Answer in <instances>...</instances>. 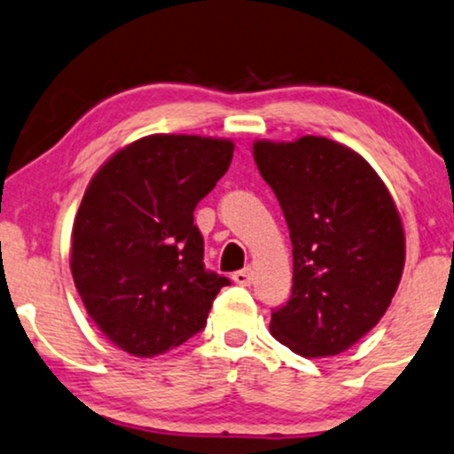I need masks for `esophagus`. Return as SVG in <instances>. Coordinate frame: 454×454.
I'll list each match as a JSON object with an SVG mask.
<instances>
[{"instance_id": "1", "label": "esophagus", "mask_w": 454, "mask_h": 454, "mask_svg": "<svg viewBox=\"0 0 454 454\" xmlns=\"http://www.w3.org/2000/svg\"><path fill=\"white\" fill-rule=\"evenodd\" d=\"M253 270L251 268H245V270H240V271H234L232 274V280L237 282V284H240V286H251L253 284Z\"/></svg>"}]
</instances>
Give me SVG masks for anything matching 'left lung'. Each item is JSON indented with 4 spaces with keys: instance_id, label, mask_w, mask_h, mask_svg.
Here are the masks:
<instances>
[{
    "instance_id": "1",
    "label": "left lung",
    "mask_w": 454,
    "mask_h": 454,
    "mask_svg": "<svg viewBox=\"0 0 454 454\" xmlns=\"http://www.w3.org/2000/svg\"><path fill=\"white\" fill-rule=\"evenodd\" d=\"M293 240V294L270 332L301 357H332L384 317L404 268V231L388 186L347 145L305 135L253 143Z\"/></svg>"
}]
</instances>
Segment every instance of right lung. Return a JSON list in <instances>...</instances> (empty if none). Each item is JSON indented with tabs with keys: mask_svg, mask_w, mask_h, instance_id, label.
<instances>
[{
	"mask_svg": "<svg viewBox=\"0 0 454 454\" xmlns=\"http://www.w3.org/2000/svg\"><path fill=\"white\" fill-rule=\"evenodd\" d=\"M234 141L137 138L90 178L70 239L84 309L132 357H157L195 336L231 280L203 265L197 203L232 161Z\"/></svg>",
	"mask_w": 454,
	"mask_h": 454,
	"instance_id": "right-lung-1",
	"label": "right lung"
}]
</instances>
